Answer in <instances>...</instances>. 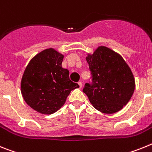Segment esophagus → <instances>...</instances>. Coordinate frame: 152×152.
I'll list each match as a JSON object with an SVG mask.
<instances>
[{"label": "esophagus", "mask_w": 152, "mask_h": 152, "mask_svg": "<svg viewBox=\"0 0 152 152\" xmlns=\"http://www.w3.org/2000/svg\"><path fill=\"white\" fill-rule=\"evenodd\" d=\"M78 84H79V86H80V88H82V82H79Z\"/></svg>", "instance_id": "1"}]
</instances>
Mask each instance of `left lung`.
<instances>
[{
    "mask_svg": "<svg viewBox=\"0 0 152 152\" xmlns=\"http://www.w3.org/2000/svg\"><path fill=\"white\" fill-rule=\"evenodd\" d=\"M92 81L83 89L92 105L106 114L117 113L128 103L134 90V79L119 54L99 47L86 57Z\"/></svg>",
    "mask_w": 152,
    "mask_h": 152,
    "instance_id": "8db88e82",
    "label": "left lung"
}]
</instances>
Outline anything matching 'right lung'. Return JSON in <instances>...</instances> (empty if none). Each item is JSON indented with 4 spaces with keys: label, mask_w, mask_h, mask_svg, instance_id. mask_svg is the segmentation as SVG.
<instances>
[{
    "label": "right lung",
    "mask_w": 152,
    "mask_h": 152,
    "mask_svg": "<svg viewBox=\"0 0 152 152\" xmlns=\"http://www.w3.org/2000/svg\"><path fill=\"white\" fill-rule=\"evenodd\" d=\"M63 55L52 48L34 56L21 80L23 99L42 114H53L64 105L67 96L79 85L69 80V72L62 67Z\"/></svg>",
    "instance_id": "obj_1"
}]
</instances>
